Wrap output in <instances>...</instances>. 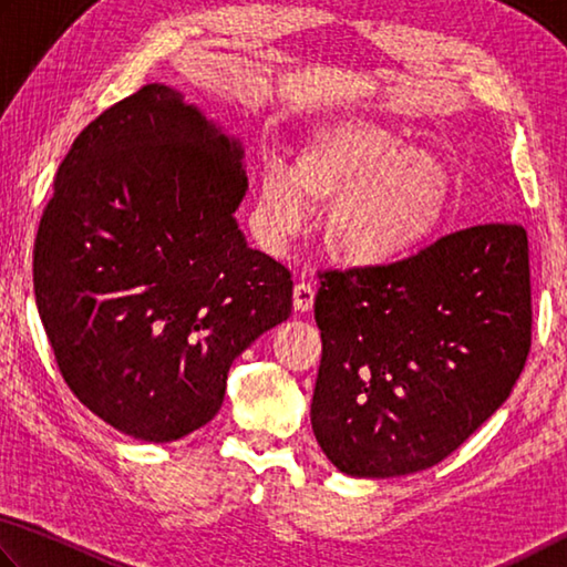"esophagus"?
<instances>
[{"mask_svg": "<svg viewBox=\"0 0 567 567\" xmlns=\"http://www.w3.org/2000/svg\"><path fill=\"white\" fill-rule=\"evenodd\" d=\"M313 299H316V286L311 281H299L293 286L296 311H311Z\"/></svg>", "mask_w": 567, "mask_h": 567, "instance_id": "34e87169", "label": "esophagus"}]
</instances>
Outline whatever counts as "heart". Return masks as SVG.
<instances>
[{
	"instance_id": "obj_1",
	"label": "heart",
	"mask_w": 567,
	"mask_h": 567,
	"mask_svg": "<svg viewBox=\"0 0 567 567\" xmlns=\"http://www.w3.org/2000/svg\"><path fill=\"white\" fill-rule=\"evenodd\" d=\"M326 206L323 244L349 266H383L413 254L451 206V174L439 158L361 116L323 124L289 172L268 162L256 226L266 246L299 234Z\"/></svg>"
}]
</instances>
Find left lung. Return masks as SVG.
I'll list each match as a JSON object with an SVG mask.
<instances>
[{"label":"left lung","instance_id":"left-lung-1","mask_svg":"<svg viewBox=\"0 0 567 567\" xmlns=\"http://www.w3.org/2000/svg\"><path fill=\"white\" fill-rule=\"evenodd\" d=\"M319 278L311 425L349 475L393 478L449 458L501 409L528 361L520 224L468 226L401 261Z\"/></svg>","mask_w":567,"mask_h":567}]
</instances>
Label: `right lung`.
<instances>
[{"instance_id": "add662e5", "label": "right lung", "mask_w": 567, "mask_h": 567, "mask_svg": "<svg viewBox=\"0 0 567 567\" xmlns=\"http://www.w3.org/2000/svg\"><path fill=\"white\" fill-rule=\"evenodd\" d=\"M241 146L164 84L74 138L34 241V296L59 373L138 441L202 429L228 365L289 319L293 281L248 248L234 212Z\"/></svg>"}]
</instances>
